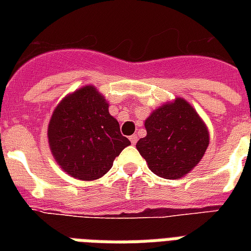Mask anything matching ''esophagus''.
Masks as SVG:
<instances>
[{"label":"esophagus","instance_id":"1","mask_svg":"<svg viewBox=\"0 0 251 251\" xmlns=\"http://www.w3.org/2000/svg\"><path fill=\"white\" fill-rule=\"evenodd\" d=\"M129 139H130V142H131V145H135V143H137V141H138V135H137V134H134V135H131Z\"/></svg>","mask_w":251,"mask_h":251}]
</instances>
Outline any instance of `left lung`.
I'll return each mask as SVG.
<instances>
[{"label":"left lung","instance_id":"left-lung-1","mask_svg":"<svg viewBox=\"0 0 251 251\" xmlns=\"http://www.w3.org/2000/svg\"><path fill=\"white\" fill-rule=\"evenodd\" d=\"M147 135L137 150L159 177L176 179L190 173L210 145L207 125L183 98L161 104L146 118Z\"/></svg>","mask_w":251,"mask_h":251}]
</instances>
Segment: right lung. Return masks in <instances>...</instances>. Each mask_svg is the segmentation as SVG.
<instances>
[{"instance_id":"obj_1","label":"right lung","mask_w":251,"mask_h":251,"mask_svg":"<svg viewBox=\"0 0 251 251\" xmlns=\"http://www.w3.org/2000/svg\"><path fill=\"white\" fill-rule=\"evenodd\" d=\"M108 108L104 95L86 84L66 95L53 110L47 133L49 149L61 169L74 178L102 177L130 145Z\"/></svg>"}]
</instances>
